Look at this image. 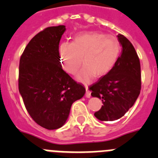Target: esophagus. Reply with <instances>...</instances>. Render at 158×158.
<instances>
[{"mask_svg":"<svg viewBox=\"0 0 158 158\" xmlns=\"http://www.w3.org/2000/svg\"><path fill=\"white\" fill-rule=\"evenodd\" d=\"M85 88H86V97L87 98H89L91 95H90V91H89V89H88L87 85H85Z\"/></svg>","mask_w":158,"mask_h":158,"instance_id":"esophagus-1","label":"esophagus"}]
</instances>
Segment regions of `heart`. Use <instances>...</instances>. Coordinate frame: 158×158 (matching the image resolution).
Wrapping results in <instances>:
<instances>
[{"mask_svg":"<svg viewBox=\"0 0 158 158\" xmlns=\"http://www.w3.org/2000/svg\"><path fill=\"white\" fill-rule=\"evenodd\" d=\"M121 52V45L115 36L98 32H85L76 36L72 42L60 45L59 53L64 70L74 75L82 64L77 79L89 82L95 76L109 73Z\"/></svg>","mask_w":158,"mask_h":158,"instance_id":"obj_1","label":"heart"}]
</instances>
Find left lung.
<instances>
[{
  "mask_svg": "<svg viewBox=\"0 0 158 158\" xmlns=\"http://www.w3.org/2000/svg\"><path fill=\"white\" fill-rule=\"evenodd\" d=\"M121 55L113 69L89 87L91 96L103 106L94 113L101 121H114L134 106L141 89V67L134 46L123 35H117Z\"/></svg>",
  "mask_w": 158,
  "mask_h": 158,
  "instance_id": "left-lung-1",
  "label": "left lung"
}]
</instances>
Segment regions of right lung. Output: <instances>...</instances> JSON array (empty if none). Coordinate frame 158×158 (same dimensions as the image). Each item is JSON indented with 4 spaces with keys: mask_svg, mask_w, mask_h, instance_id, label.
Segmentation results:
<instances>
[{
    "mask_svg": "<svg viewBox=\"0 0 158 158\" xmlns=\"http://www.w3.org/2000/svg\"><path fill=\"white\" fill-rule=\"evenodd\" d=\"M65 26L45 28L34 37L19 60V90L31 118L48 130L61 127L73 102L86 89L63 70L59 43Z\"/></svg>",
    "mask_w": 158,
    "mask_h": 158,
    "instance_id": "add662e5",
    "label": "right lung"
}]
</instances>
